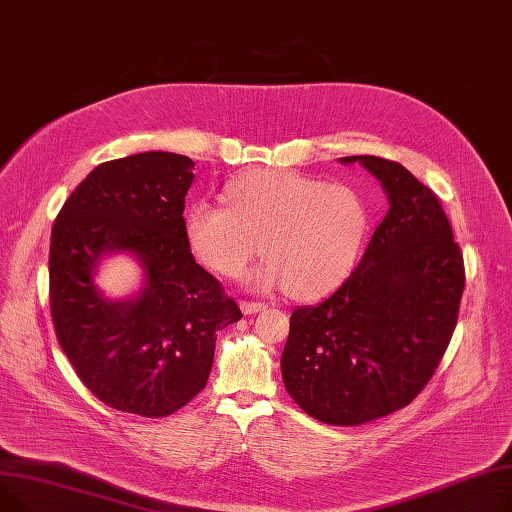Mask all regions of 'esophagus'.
<instances>
[{
  "label": "esophagus",
  "mask_w": 512,
  "mask_h": 512,
  "mask_svg": "<svg viewBox=\"0 0 512 512\" xmlns=\"http://www.w3.org/2000/svg\"><path fill=\"white\" fill-rule=\"evenodd\" d=\"M239 308H242V312L244 314H256V312H262L264 308H266V304H262V302H239Z\"/></svg>",
  "instance_id": "34e87169"
}]
</instances>
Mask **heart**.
I'll return each instance as SVG.
<instances>
[{
	"label": "heart",
	"instance_id": "b5f03b06",
	"mask_svg": "<svg viewBox=\"0 0 512 512\" xmlns=\"http://www.w3.org/2000/svg\"><path fill=\"white\" fill-rule=\"evenodd\" d=\"M227 204L198 200L186 213L194 254L223 277L248 275L254 289L287 287L314 299L351 273L370 231V210L349 186L326 184L291 169H256L227 186Z\"/></svg>",
	"mask_w": 512,
	"mask_h": 512
}]
</instances>
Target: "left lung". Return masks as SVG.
<instances>
[{"label":"left lung","mask_w":512,"mask_h":512,"mask_svg":"<svg viewBox=\"0 0 512 512\" xmlns=\"http://www.w3.org/2000/svg\"><path fill=\"white\" fill-rule=\"evenodd\" d=\"M339 163L378 179L388 213L343 285L293 310L281 372L318 422L359 426L409 405L428 384L457 326L465 270L438 196L401 163Z\"/></svg>","instance_id":"left-lung-1"}]
</instances>
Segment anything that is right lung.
Masks as SVG:
<instances>
[{"label": "right lung", "instance_id": "add662e5", "mask_svg": "<svg viewBox=\"0 0 512 512\" xmlns=\"http://www.w3.org/2000/svg\"><path fill=\"white\" fill-rule=\"evenodd\" d=\"M194 161L148 150L101 163L59 210L51 231L55 335L84 386L105 405L171 415L206 386L217 330L242 318L194 260L184 221ZM132 255L141 289L107 298L94 283L109 255Z\"/></svg>", "mask_w": 512, "mask_h": 512}]
</instances>
